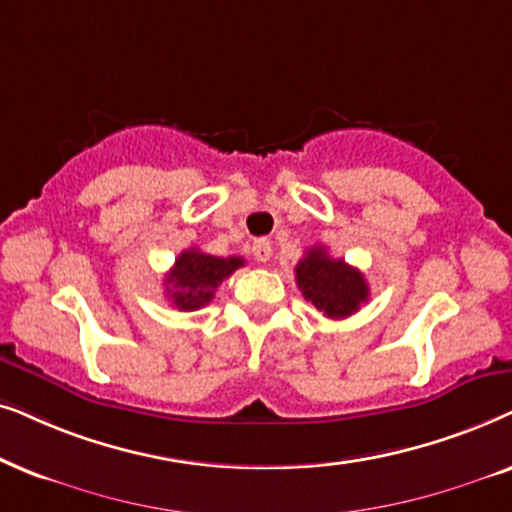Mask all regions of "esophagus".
I'll use <instances>...</instances> for the list:
<instances>
[{
	"label": "esophagus",
	"mask_w": 512,
	"mask_h": 512,
	"mask_svg": "<svg viewBox=\"0 0 512 512\" xmlns=\"http://www.w3.org/2000/svg\"><path fill=\"white\" fill-rule=\"evenodd\" d=\"M252 255H255V260L260 264H267L271 260V255H274V248H271L267 238H260V241L252 243Z\"/></svg>",
	"instance_id": "obj_1"
}]
</instances>
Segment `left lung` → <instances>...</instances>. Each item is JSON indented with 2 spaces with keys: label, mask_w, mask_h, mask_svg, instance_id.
I'll use <instances>...</instances> for the list:
<instances>
[{
  "label": "left lung",
  "mask_w": 512,
  "mask_h": 512,
  "mask_svg": "<svg viewBox=\"0 0 512 512\" xmlns=\"http://www.w3.org/2000/svg\"><path fill=\"white\" fill-rule=\"evenodd\" d=\"M297 288L327 318H349L370 299L365 276L344 260L327 255L323 245L306 250L295 267Z\"/></svg>",
  "instance_id": "obj_1"
}]
</instances>
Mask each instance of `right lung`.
I'll use <instances>...</instances> for the list:
<instances>
[{
  "instance_id": "1",
  "label": "right lung",
  "mask_w": 512,
  "mask_h": 512,
  "mask_svg": "<svg viewBox=\"0 0 512 512\" xmlns=\"http://www.w3.org/2000/svg\"><path fill=\"white\" fill-rule=\"evenodd\" d=\"M243 264V257H215L199 248L182 250L166 276V297L180 311L201 309L210 304L224 278Z\"/></svg>"
}]
</instances>
